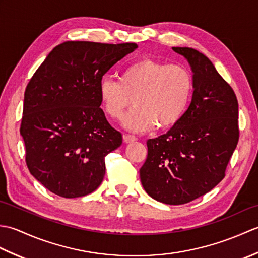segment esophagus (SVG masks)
Wrapping results in <instances>:
<instances>
[{
    "instance_id": "obj_1",
    "label": "esophagus",
    "mask_w": 258,
    "mask_h": 258,
    "mask_svg": "<svg viewBox=\"0 0 258 258\" xmlns=\"http://www.w3.org/2000/svg\"><path fill=\"white\" fill-rule=\"evenodd\" d=\"M123 139H124L125 143H132V142H135L136 140H138L134 135H130V134H125L123 136Z\"/></svg>"
}]
</instances>
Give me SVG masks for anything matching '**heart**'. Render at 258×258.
<instances>
[{
  "label": "heart",
  "instance_id": "b5f03b06",
  "mask_svg": "<svg viewBox=\"0 0 258 258\" xmlns=\"http://www.w3.org/2000/svg\"><path fill=\"white\" fill-rule=\"evenodd\" d=\"M193 87V76L184 65L142 58L125 68L119 81L104 78L98 96L112 119L122 118L133 103L124 126L132 132H147L155 125L160 130L176 125L189 105Z\"/></svg>",
  "mask_w": 258,
  "mask_h": 258
}]
</instances>
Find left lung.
I'll return each mask as SVG.
<instances>
[{
  "instance_id": "left-lung-1",
  "label": "left lung",
  "mask_w": 258,
  "mask_h": 258,
  "mask_svg": "<svg viewBox=\"0 0 258 258\" xmlns=\"http://www.w3.org/2000/svg\"><path fill=\"white\" fill-rule=\"evenodd\" d=\"M173 51L190 65L193 96L176 125L147 141L140 176L152 199L180 205L208 193L225 176L239 138L238 102L204 54L190 47Z\"/></svg>"
}]
</instances>
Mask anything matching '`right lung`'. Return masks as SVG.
<instances>
[{
    "mask_svg": "<svg viewBox=\"0 0 258 258\" xmlns=\"http://www.w3.org/2000/svg\"><path fill=\"white\" fill-rule=\"evenodd\" d=\"M135 43L68 41L55 46L24 93L20 132L30 173L65 199L85 196L101 185L105 156L122 134L105 117L98 96L103 75Z\"/></svg>",
    "mask_w": 258,
    "mask_h": 258,
    "instance_id": "obj_1",
    "label": "right lung"
}]
</instances>
